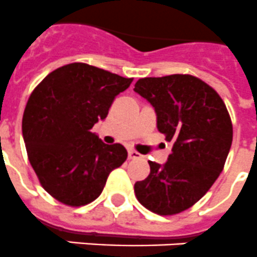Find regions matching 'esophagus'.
Wrapping results in <instances>:
<instances>
[{
  "mask_svg": "<svg viewBox=\"0 0 257 257\" xmlns=\"http://www.w3.org/2000/svg\"><path fill=\"white\" fill-rule=\"evenodd\" d=\"M142 155L139 152L134 151V150H128V159H141Z\"/></svg>",
  "mask_w": 257,
  "mask_h": 257,
  "instance_id": "34e87169",
  "label": "esophagus"
}]
</instances>
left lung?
Masks as SVG:
<instances>
[{
  "label": "left lung",
  "instance_id": "obj_1",
  "mask_svg": "<svg viewBox=\"0 0 257 257\" xmlns=\"http://www.w3.org/2000/svg\"><path fill=\"white\" fill-rule=\"evenodd\" d=\"M134 90L154 106L159 131L173 142L168 162H148L151 172L134 192L152 213L175 215L198 202L223 169L232 143L230 114L220 95L192 75L141 78Z\"/></svg>",
  "mask_w": 257,
  "mask_h": 257
}]
</instances>
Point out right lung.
Returning a JSON list of instances; mask_svg holds the SVG:
<instances>
[{"mask_svg":"<svg viewBox=\"0 0 257 257\" xmlns=\"http://www.w3.org/2000/svg\"><path fill=\"white\" fill-rule=\"evenodd\" d=\"M131 82L101 68L71 63L51 72L30 94L22 119L27 158L55 200L72 207L93 202L110 172L126 162L122 144H105L90 130Z\"/></svg>","mask_w":257,"mask_h":257,"instance_id":"obj_1","label":"right lung"}]
</instances>
